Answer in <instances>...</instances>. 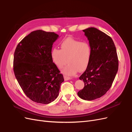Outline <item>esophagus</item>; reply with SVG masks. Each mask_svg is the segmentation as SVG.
<instances>
[{
	"label": "esophagus",
	"instance_id": "obj_1",
	"mask_svg": "<svg viewBox=\"0 0 132 132\" xmlns=\"http://www.w3.org/2000/svg\"><path fill=\"white\" fill-rule=\"evenodd\" d=\"M64 78L65 81L69 80H70V79H71V78H69V77H67V76H64Z\"/></svg>",
	"mask_w": 132,
	"mask_h": 132
}]
</instances>
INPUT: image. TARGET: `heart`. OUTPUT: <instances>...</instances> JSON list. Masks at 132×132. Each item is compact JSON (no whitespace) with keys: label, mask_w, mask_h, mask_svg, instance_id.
<instances>
[{"label":"heart","mask_w":132,"mask_h":132,"mask_svg":"<svg viewBox=\"0 0 132 132\" xmlns=\"http://www.w3.org/2000/svg\"><path fill=\"white\" fill-rule=\"evenodd\" d=\"M61 50L53 48L51 56L53 62L59 68L68 62L62 72L66 75L74 76L78 70H85L91 57V47L85 41L80 42L73 38H67L60 43Z\"/></svg>","instance_id":"obj_1"}]
</instances>
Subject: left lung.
Wrapping results in <instances>:
<instances>
[{"instance_id":"obj_1","label":"left lung","mask_w":132,"mask_h":132,"mask_svg":"<svg viewBox=\"0 0 132 132\" xmlns=\"http://www.w3.org/2000/svg\"><path fill=\"white\" fill-rule=\"evenodd\" d=\"M91 47L89 64L79 79L84 87L78 95L87 101L101 97L112 84L118 69V60L114 43L109 36L95 27L82 30Z\"/></svg>"}]
</instances>
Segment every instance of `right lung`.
Listing matches in <instances>:
<instances>
[{
	"label": "right lung",
	"mask_w": 132,
	"mask_h": 132,
	"mask_svg": "<svg viewBox=\"0 0 132 132\" xmlns=\"http://www.w3.org/2000/svg\"><path fill=\"white\" fill-rule=\"evenodd\" d=\"M59 36L31 32L18 44L14 55V71L22 90L32 101L42 104L58 97L64 78L53 62L51 52Z\"/></svg>",
	"instance_id": "add662e5"
}]
</instances>
